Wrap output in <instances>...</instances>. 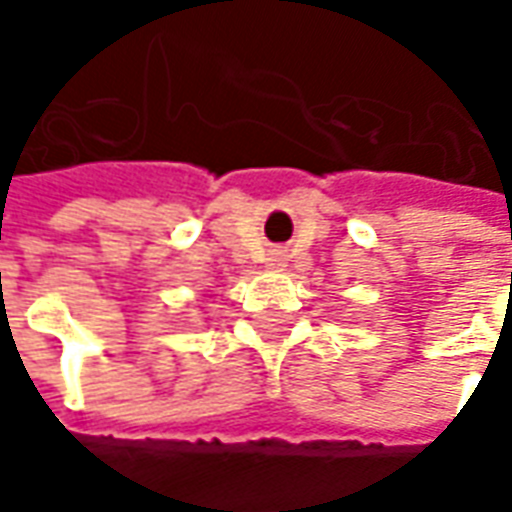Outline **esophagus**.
<instances>
[{"mask_svg":"<svg viewBox=\"0 0 512 512\" xmlns=\"http://www.w3.org/2000/svg\"><path fill=\"white\" fill-rule=\"evenodd\" d=\"M283 260H286V252H283V249H272L269 266H283Z\"/></svg>","mask_w":512,"mask_h":512,"instance_id":"obj_1","label":"esophagus"}]
</instances>
